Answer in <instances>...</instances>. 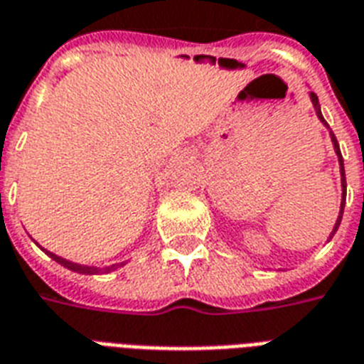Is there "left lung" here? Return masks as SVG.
<instances>
[{"label": "left lung", "mask_w": 364, "mask_h": 364, "mask_svg": "<svg viewBox=\"0 0 364 364\" xmlns=\"http://www.w3.org/2000/svg\"><path fill=\"white\" fill-rule=\"evenodd\" d=\"M309 97H311V102L313 107H315V112H317L318 120L323 122L324 126L328 127V124H326V120L323 118V112H321V105H318V97L315 95V93H309ZM330 139H332V145H334V151H336L338 154V162H340V176H342V204H340V215H338L336 219V225H334V229H332V232H330L328 240L332 237H334V232L338 231V227H340V223H342V215H343V208H346V194H348V183H346V170H343V158H342V152H340V145H338L336 141V135L330 132Z\"/></svg>", "instance_id": "obj_1"}]
</instances>
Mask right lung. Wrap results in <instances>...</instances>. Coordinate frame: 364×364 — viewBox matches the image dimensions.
Instances as JSON below:
<instances>
[{
  "instance_id": "1",
  "label": "right lung",
  "mask_w": 364,
  "mask_h": 364,
  "mask_svg": "<svg viewBox=\"0 0 364 364\" xmlns=\"http://www.w3.org/2000/svg\"><path fill=\"white\" fill-rule=\"evenodd\" d=\"M43 252H46L47 256L51 257V259H55L57 263H60L63 267L70 269V271H74V273H80V274H105V273H110V271H114V269H118L124 265V263H114V265H107V267H90V265H80V263L68 262V259H65V257L55 256L53 252H47V250H43Z\"/></svg>"
}]
</instances>
